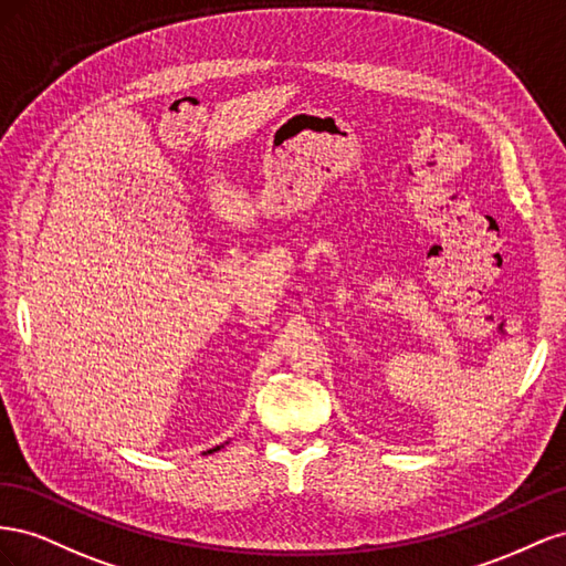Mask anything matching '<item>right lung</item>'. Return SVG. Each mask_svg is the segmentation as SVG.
Masks as SVG:
<instances>
[{"instance_id":"obj_1","label":"right lung","mask_w":566,"mask_h":566,"mask_svg":"<svg viewBox=\"0 0 566 566\" xmlns=\"http://www.w3.org/2000/svg\"><path fill=\"white\" fill-rule=\"evenodd\" d=\"M220 448H222V446H216L213 450H208V453H216V450H220Z\"/></svg>"}]
</instances>
